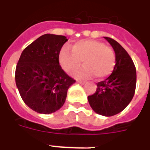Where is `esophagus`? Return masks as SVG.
Returning <instances> with one entry per match:
<instances>
[{
    "label": "esophagus",
    "instance_id": "1",
    "mask_svg": "<svg viewBox=\"0 0 150 150\" xmlns=\"http://www.w3.org/2000/svg\"><path fill=\"white\" fill-rule=\"evenodd\" d=\"M77 82L81 85H84L85 83H86V82H85V81H81V80H77Z\"/></svg>",
    "mask_w": 150,
    "mask_h": 150
}]
</instances>
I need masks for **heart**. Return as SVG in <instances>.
<instances>
[{"instance_id": "heart-1", "label": "heart", "mask_w": 150, "mask_h": 150, "mask_svg": "<svg viewBox=\"0 0 150 150\" xmlns=\"http://www.w3.org/2000/svg\"><path fill=\"white\" fill-rule=\"evenodd\" d=\"M59 61L64 71L71 74L83 61L85 68L75 75L81 78L94 75L102 79L113 72L116 64V54L111 47L97 40H85L76 42L71 51L63 49L59 54Z\"/></svg>"}]
</instances>
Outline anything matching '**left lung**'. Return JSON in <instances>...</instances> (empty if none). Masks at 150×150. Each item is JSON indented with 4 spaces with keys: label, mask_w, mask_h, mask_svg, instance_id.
Wrapping results in <instances>:
<instances>
[{
    "label": "left lung",
    "mask_w": 150,
    "mask_h": 150,
    "mask_svg": "<svg viewBox=\"0 0 150 150\" xmlns=\"http://www.w3.org/2000/svg\"><path fill=\"white\" fill-rule=\"evenodd\" d=\"M104 38L115 52L116 64L109 77L96 83V92L88 96V101L96 114L110 117L122 111L132 100L136 86V69L128 52L116 40Z\"/></svg>",
    "instance_id": "obj_1"
}]
</instances>
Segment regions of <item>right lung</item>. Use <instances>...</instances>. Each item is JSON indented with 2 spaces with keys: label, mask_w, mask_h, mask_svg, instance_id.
I'll list each match as a JSON object with an SVG mask.
<instances>
[{
  "label": "right lung",
  "mask_w": 150,
  "mask_h": 150,
  "mask_svg": "<svg viewBox=\"0 0 150 150\" xmlns=\"http://www.w3.org/2000/svg\"><path fill=\"white\" fill-rule=\"evenodd\" d=\"M64 36L45 34L22 51L15 69V82L25 104L40 114L59 110L65 102L68 88L75 80L59 64Z\"/></svg>",
  "instance_id": "obj_1"
}]
</instances>
